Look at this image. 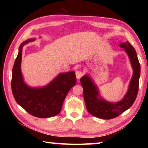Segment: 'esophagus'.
Returning a JSON list of instances; mask_svg holds the SVG:
<instances>
[{
    "mask_svg": "<svg viewBox=\"0 0 148 148\" xmlns=\"http://www.w3.org/2000/svg\"><path fill=\"white\" fill-rule=\"evenodd\" d=\"M83 72L81 71H79V70H77L76 71V78L77 79H79L80 78L83 76Z\"/></svg>",
    "mask_w": 148,
    "mask_h": 148,
    "instance_id": "34e87169",
    "label": "esophagus"
}]
</instances>
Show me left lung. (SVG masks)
<instances>
[{
  "label": "left lung",
  "instance_id": "1",
  "mask_svg": "<svg viewBox=\"0 0 148 148\" xmlns=\"http://www.w3.org/2000/svg\"><path fill=\"white\" fill-rule=\"evenodd\" d=\"M119 47L124 48L129 56L134 70L128 92L120 102L111 103L106 101L100 97L98 98V89L91 78L86 75L80 79L81 85L83 87V97L87 111L90 114L99 118L109 119L117 117L132 106L137 95L140 66L136 51L128 41L121 43Z\"/></svg>",
  "mask_w": 148,
  "mask_h": 148
}]
</instances>
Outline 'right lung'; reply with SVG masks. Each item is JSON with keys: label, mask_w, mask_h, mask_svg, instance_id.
I'll return each instance as SVG.
<instances>
[{"label": "right lung", "mask_w": 148, "mask_h": 148, "mask_svg": "<svg viewBox=\"0 0 148 148\" xmlns=\"http://www.w3.org/2000/svg\"><path fill=\"white\" fill-rule=\"evenodd\" d=\"M29 39L21 43L12 68L11 89L16 101L30 114L46 118L56 116L61 111L63 102L72 87L76 84L74 72L60 74L48 85L33 88L25 84L21 72L22 48Z\"/></svg>", "instance_id": "obj_1"}]
</instances>
